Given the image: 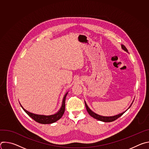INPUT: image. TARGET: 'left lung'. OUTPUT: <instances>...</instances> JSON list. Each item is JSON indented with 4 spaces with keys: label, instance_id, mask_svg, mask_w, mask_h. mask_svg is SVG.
I'll use <instances>...</instances> for the list:
<instances>
[{
    "label": "left lung",
    "instance_id": "1",
    "mask_svg": "<svg viewBox=\"0 0 149 149\" xmlns=\"http://www.w3.org/2000/svg\"><path fill=\"white\" fill-rule=\"evenodd\" d=\"M121 47L126 52H128V50L127 49V48H125V47L124 45H121ZM85 104H86V109H87V110L88 113V114L91 116L93 117V118L98 120H100V121H104V122H112L116 120H117L118 118H119L120 117H121L125 112H123L121 114H119L118 115H116V116H111V117H104V116H100V115H98L95 113H94L93 111H92L87 106V104L85 102Z\"/></svg>",
    "mask_w": 149,
    "mask_h": 149
}]
</instances>
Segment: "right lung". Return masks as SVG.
Segmentation results:
<instances>
[{"instance_id": "1", "label": "right lung", "mask_w": 149, "mask_h": 149, "mask_svg": "<svg viewBox=\"0 0 149 149\" xmlns=\"http://www.w3.org/2000/svg\"><path fill=\"white\" fill-rule=\"evenodd\" d=\"M68 94V93L65 95L64 97H63V101H62V107L61 108V109L59 110V111L53 115H51V116H44V115H38V114H33L31 113L28 111H26V110H25L21 105V107H22V109H24V110L26 113V114L30 116L32 119H33L35 121L40 123V124H51L53 123H55V121H58V120H59L62 116H63V113H64L65 111V98L66 97Z\"/></svg>"}]
</instances>
